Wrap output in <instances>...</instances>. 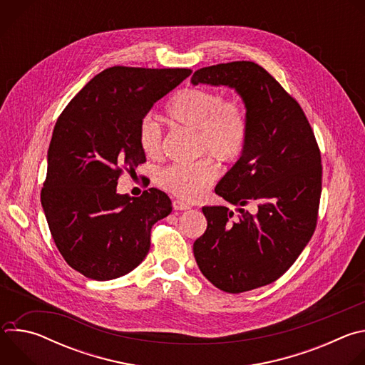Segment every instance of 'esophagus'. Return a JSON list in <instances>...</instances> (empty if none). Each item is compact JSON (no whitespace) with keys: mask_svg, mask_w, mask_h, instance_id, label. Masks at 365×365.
<instances>
[{"mask_svg":"<svg viewBox=\"0 0 365 365\" xmlns=\"http://www.w3.org/2000/svg\"><path fill=\"white\" fill-rule=\"evenodd\" d=\"M189 207H190V205L183 202V200H180V199H175L173 200V210L175 211H186V210H189Z\"/></svg>","mask_w":365,"mask_h":365,"instance_id":"1","label":"esophagus"}]
</instances>
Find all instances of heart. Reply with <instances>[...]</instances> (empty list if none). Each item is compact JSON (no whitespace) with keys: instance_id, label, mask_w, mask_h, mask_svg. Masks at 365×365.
<instances>
[{"instance_id":"b5f03b06","label":"heart","mask_w":365,"mask_h":365,"mask_svg":"<svg viewBox=\"0 0 365 365\" xmlns=\"http://www.w3.org/2000/svg\"><path fill=\"white\" fill-rule=\"evenodd\" d=\"M168 118L183 128L195 131L196 155L207 154L221 165L235 163L248 141V120L242 103L224 99L217 91L186 88L179 91L166 106ZM163 134L150 117L138 127V145L147 158H159ZM218 176L211 158L197 159L189 165H172L155 175V183L163 190L185 200L200 197Z\"/></svg>"}]
</instances>
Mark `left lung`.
<instances>
[{"label": "left lung", "instance_id": "left-lung-1", "mask_svg": "<svg viewBox=\"0 0 365 365\" xmlns=\"http://www.w3.org/2000/svg\"><path fill=\"white\" fill-rule=\"evenodd\" d=\"M192 83L225 85L241 95L248 141L215 193L240 206H203L207 227L193 244L202 274L227 293L276 282L296 262L318 224L321 150L299 102L248 61L197 69ZM252 205V211L244 210Z\"/></svg>", "mask_w": 365, "mask_h": 365}]
</instances>
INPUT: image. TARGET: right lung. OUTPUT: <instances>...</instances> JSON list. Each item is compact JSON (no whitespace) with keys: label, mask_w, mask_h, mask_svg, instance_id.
Listing matches in <instances>:
<instances>
[{"label":"right lung","mask_w":365,"mask_h":365,"mask_svg":"<svg viewBox=\"0 0 365 365\" xmlns=\"http://www.w3.org/2000/svg\"><path fill=\"white\" fill-rule=\"evenodd\" d=\"M190 69L113 66L92 78L59 115L47 151L41 206L65 262L93 280L135 269L150 250L153 225L172 212L155 187L117 193L124 172L145 162L138 145L144 115Z\"/></svg>","instance_id":"obj_1"}]
</instances>
